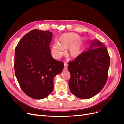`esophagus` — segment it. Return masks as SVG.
Masks as SVG:
<instances>
[{"label":"esophagus","mask_w":124,"mask_h":124,"mask_svg":"<svg viewBox=\"0 0 124 124\" xmlns=\"http://www.w3.org/2000/svg\"><path fill=\"white\" fill-rule=\"evenodd\" d=\"M67 67H68V65L66 62L64 63V69L65 70H67Z\"/></svg>","instance_id":"esophagus-1"}]
</instances>
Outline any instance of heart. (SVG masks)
I'll list each match as a JSON object with an SVG mask.
<instances>
[{"mask_svg":"<svg viewBox=\"0 0 124 124\" xmlns=\"http://www.w3.org/2000/svg\"><path fill=\"white\" fill-rule=\"evenodd\" d=\"M85 45L84 39L79 37V35L77 33H65L58 38L57 44H52L51 53L54 58L58 59L62 55L63 50L67 48V56L70 58H76L82 54Z\"/></svg>","mask_w":124,"mask_h":124,"instance_id":"heart-1","label":"heart"}]
</instances>
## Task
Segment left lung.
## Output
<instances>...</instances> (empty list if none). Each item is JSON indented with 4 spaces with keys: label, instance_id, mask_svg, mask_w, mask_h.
Masks as SVG:
<instances>
[{
    "label": "left lung",
    "instance_id": "8db88e82",
    "mask_svg": "<svg viewBox=\"0 0 124 124\" xmlns=\"http://www.w3.org/2000/svg\"><path fill=\"white\" fill-rule=\"evenodd\" d=\"M110 63V56L104 45L97 39L92 41L88 51L69 62L71 92L84 99L97 95L106 83Z\"/></svg>",
    "mask_w": 124,
    "mask_h": 124
}]
</instances>
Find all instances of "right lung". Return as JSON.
<instances>
[{"instance_id": "right-lung-1", "label": "right lung", "mask_w": 124, "mask_h": 124, "mask_svg": "<svg viewBox=\"0 0 124 124\" xmlns=\"http://www.w3.org/2000/svg\"><path fill=\"white\" fill-rule=\"evenodd\" d=\"M49 31L33 29L22 38L15 49L14 71L25 94L42 99L52 92L53 79L62 71L64 65L52 57Z\"/></svg>"}]
</instances>
